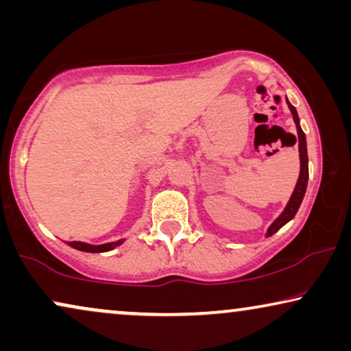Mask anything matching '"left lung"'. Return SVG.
<instances>
[{
    "mask_svg": "<svg viewBox=\"0 0 351 351\" xmlns=\"http://www.w3.org/2000/svg\"><path fill=\"white\" fill-rule=\"evenodd\" d=\"M286 102L292 113V118H294V123L297 128V137H299L300 174H299V179H297L295 189H294V191H292V195H291L289 201H287L285 210H282V213L275 219V222L268 227L265 237H271V234H275L278 230H280L281 227H285L289 220L294 219V215L297 214V210H299L300 204H302V199H304V196H305L306 184H308V155H306V138H305L304 131H302V128H300V119H299V114H297L295 107L287 99H286Z\"/></svg>",
    "mask_w": 351,
    "mask_h": 351,
    "instance_id": "1",
    "label": "left lung"
}]
</instances>
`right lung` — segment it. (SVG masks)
Here are the masks:
<instances>
[{
  "instance_id": "right-lung-1",
  "label": "right lung",
  "mask_w": 351,
  "mask_h": 351,
  "mask_svg": "<svg viewBox=\"0 0 351 351\" xmlns=\"http://www.w3.org/2000/svg\"><path fill=\"white\" fill-rule=\"evenodd\" d=\"M123 241L124 239H118V241L105 243V244H88L83 241H65V243L73 249H78V251H83V252H108L117 246H121Z\"/></svg>"
}]
</instances>
